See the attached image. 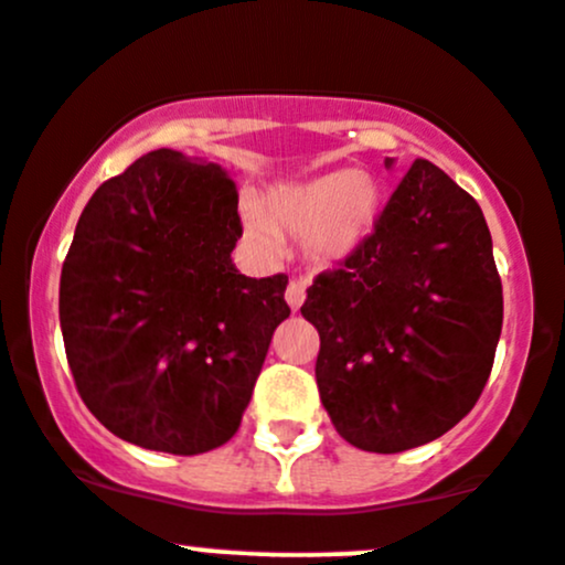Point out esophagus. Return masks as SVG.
<instances>
[{
    "instance_id": "esophagus-1",
    "label": "esophagus",
    "mask_w": 565,
    "mask_h": 565,
    "mask_svg": "<svg viewBox=\"0 0 565 565\" xmlns=\"http://www.w3.org/2000/svg\"><path fill=\"white\" fill-rule=\"evenodd\" d=\"M306 289H308L306 278H295V281H289L287 302L292 306V311H298V308L302 306V300H306Z\"/></svg>"
}]
</instances>
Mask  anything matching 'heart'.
<instances>
[{
	"label": "heart",
	"mask_w": 565,
	"mask_h": 565,
	"mask_svg": "<svg viewBox=\"0 0 565 565\" xmlns=\"http://www.w3.org/2000/svg\"><path fill=\"white\" fill-rule=\"evenodd\" d=\"M382 213L384 189L376 178L360 170H332L267 194L263 216L248 213V235L259 248H270V230L302 237L308 257L332 265L371 241Z\"/></svg>",
	"instance_id": "obj_1"
}]
</instances>
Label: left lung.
Instances as JSON below:
<instances>
[{
    "mask_svg": "<svg viewBox=\"0 0 565 565\" xmlns=\"http://www.w3.org/2000/svg\"><path fill=\"white\" fill-rule=\"evenodd\" d=\"M300 313L319 332V397L341 438L392 455L444 436L477 406L501 338L482 207L414 159L371 241L313 278Z\"/></svg>",
    "mask_w": 565,
    "mask_h": 565,
    "instance_id": "1",
    "label": "left lung"
}]
</instances>
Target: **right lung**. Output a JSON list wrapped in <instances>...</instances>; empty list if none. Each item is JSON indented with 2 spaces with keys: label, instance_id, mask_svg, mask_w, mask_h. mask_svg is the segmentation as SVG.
I'll list each match as a JSON object with an SVG mask.
<instances>
[{
  "label": "right lung",
  "instance_id": "1",
  "mask_svg": "<svg viewBox=\"0 0 565 565\" xmlns=\"http://www.w3.org/2000/svg\"><path fill=\"white\" fill-rule=\"evenodd\" d=\"M235 181L159 148L83 207L62 265L58 322L88 412L142 449L200 455L235 436L278 324L284 273L233 265Z\"/></svg>",
  "mask_w": 565,
  "mask_h": 565
}]
</instances>
